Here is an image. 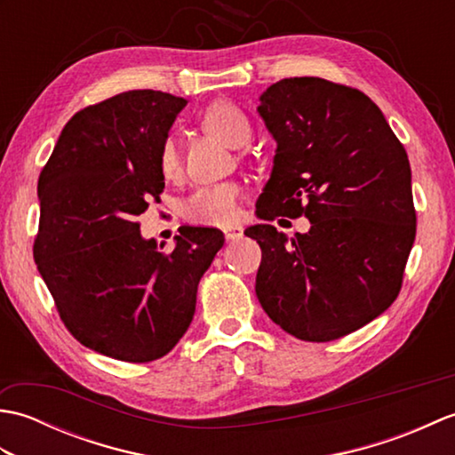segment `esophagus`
<instances>
[{
    "mask_svg": "<svg viewBox=\"0 0 455 455\" xmlns=\"http://www.w3.org/2000/svg\"><path fill=\"white\" fill-rule=\"evenodd\" d=\"M222 233H225V238L228 240V243H233V240L243 238L244 228L240 227V225H230V227H227L225 230H222Z\"/></svg>",
    "mask_w": 455,
    "mask_h": 455,
    "instance_id": "esophagus-1",
    "label": "esophagus"
}]
</instances>
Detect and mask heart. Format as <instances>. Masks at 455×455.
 <instances>
[{"label":"heart","instance_id":"heart-1","mask_svg":"<svg viewBox=\"0 0 455 455\" xmlns=\"http://www.w3.org/2000/svg\"><path fill=\"white\" fill-rule=\"evenodd\" d=\"M203 127L227 147H243L250 140V123L236 105L217 101L203 113ZM180 168V154L173 140H166L160 152V170L164 176H173ZM240 188L236 183H215L197 188L181 203V215L189 222L205 227L228 225L238 215Z\"/></svg>","mask_w":455,"mask_h":455}]
</instances>
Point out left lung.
I'll use <instances>...</instances> for the list:
<instances>
[{
	"label": "left lung",
	"instance_id": "8db88e82",
	"mask_svg": "<svg viewBox=\"0 0 455 455\" xmlns=\"http://www.w3.org/2000/svg\"><path fill=\"white\" fill-rule=\"evenodd\" d=\"M258 113L277 148L256 215L311 220L293 238L274 225L244 230L262 248L258 301L299 340L331 342L401 291L417 235L409 156L381 109L347 85L285 78Z\"/></svg>",
	"mask_w": 455,
	"mask_h": 455
}]
</instances>
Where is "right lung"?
Here are the masks:
<instances>
[{"mask_svg":"<svg viewBox=\"0 0 455 455\" xmlns=\"http://www.w3.org/2000/svg\"><path fill=\"white\" fill-rule=\"evenodd\" d=\"M186 105L154 90L90 105L66 123L38 178V274L76 340L121 362L158 360L180 342L225 244L219 228L180 227L166 254L134 220L164 191L160 152Z\"/></svg>","mask_w":455,"mask_h":455,"instance_id":"1","label":"right lung"}]
</instances>
